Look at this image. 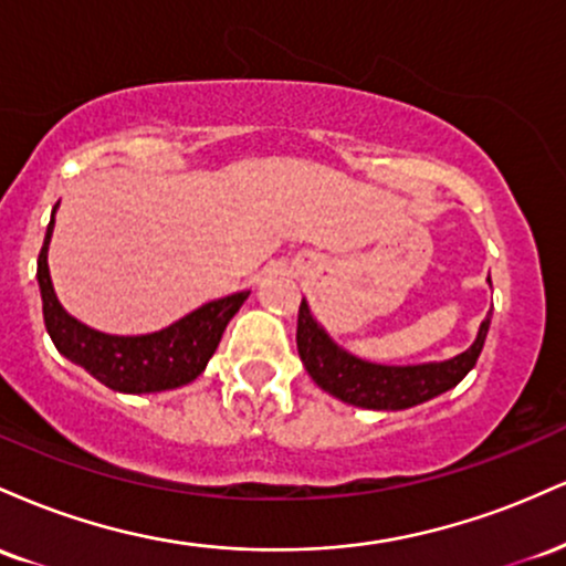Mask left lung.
<instances>
[{
  "mask_svg": "<svg viewBox=\"0 0 566 566\" xmlns=\"http://www.w3.org/2000/svg\"><path fill=\"white\" fill-rule=\"evenodd\" d=\"M486 333H490V316L479 327L473 346L463 354L447 361L388 367L356 359L354 354L333 343V337L311 316L305 301H301V311H297V354H301L305 373L335 399L365 409H407L450 391L476 365Z\"/></svg>",
  "mask_w": 566,
  "mask_h": 566,
  "instance_id": "8db88e82",
  "label": "left lung"
}]
</instances>
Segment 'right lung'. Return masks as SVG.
Segmentation results:
<instances>
[{"label":"right lung","instance_id":"add662e5","mask_svg":"<svg viewBox=\"0 0 566 566\" xmlns=\"http://www.w3.org/2000/svg\"><path fill=\"white\" fill-rule=\"evenodd\" d=\"M57 207V205H55ZM55 210L50 218L44 244L39 250L36 279L42 292L44 327L55 348L66 359L87 369L95 380L122 394H154L180 388L205 373L216 354L226 324L242 308L250 292H233L229 297L205 303L170 327L151 335H106L76 322L57 303L48 269V247L53 237Z\"/></svg>","mask_w":566,"mask_h":566}]
</instances>
